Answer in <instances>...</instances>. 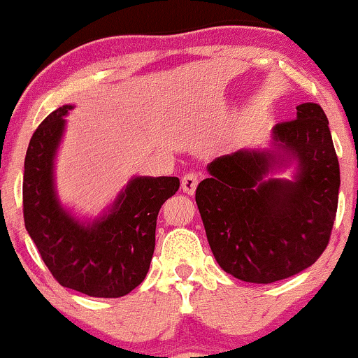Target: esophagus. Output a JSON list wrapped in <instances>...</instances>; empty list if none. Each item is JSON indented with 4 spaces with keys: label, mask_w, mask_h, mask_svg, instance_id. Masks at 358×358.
<instances>
[{
    "label": "esophagus",
    "mask_w": 358,
    "mask_h": 358,
    "mask_svg": "<svg viewBox=\"0 0 358 358\" xmlns=\"http://www.w3.org/2000/svg\"><path fill=\"white\" fill-rule=\"evenodd\" d=\"M196 185H199V175L196 173H187L182 178V188L185 193H188V195H193V193H195Z\"/></svg>",
    "instance_id": "obj_1"
}]
</instances>
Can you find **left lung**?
Returning a JSON list of instances; mask_svg holds the SVG:
<instances>
[{
	"mask_svg": "<svg viewBox=\"0 0 358 358\" xmlns=\"http://www.w3.org/2000/svg\"><path fill=\"white\" fill-rule=\"evenodd\" d=\"M291 167L292 178L275 175ZM195 200L213 257L225 273L269 285L310 268L330 241L340 166L328 119L313 102L244 148L207 165Z\"/></svg>",
	"mask_w": 358,
	"mask_h": 358,
	"instance_id": "obj_1",
	"label": "left lung"
}]
</instances>
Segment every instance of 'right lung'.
I'll list each match as a JSON object with an SVG mask.
<instances>
[{
  "label": "right lung",
  "instance_id": "obj_1",
  "mask_svg": "<svg viewBox=\"0 0 358 358\" xmlns=\"http://www.w3.org/2000/svg\"><path fill=\"white\" fill-rule=\"evenodd\" d=\"M72 104L48 114L24 158V227L62 286L94 298H119L143 282L155 252L156 219L180 188L176 176H133L96 219L60 202L55 162Z\"/></svg>",
  "mask_w": 358,
  "mask_h": 358
}]
</instances>
